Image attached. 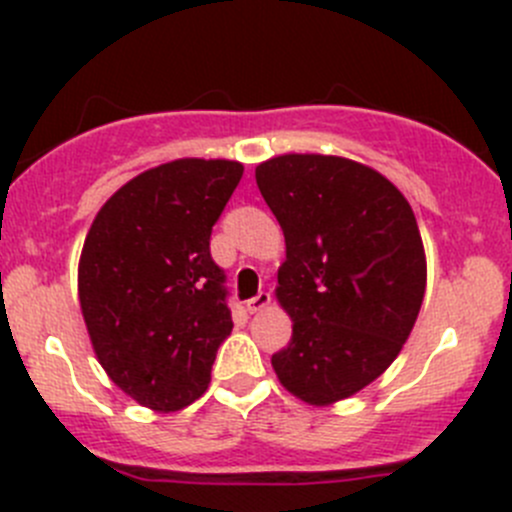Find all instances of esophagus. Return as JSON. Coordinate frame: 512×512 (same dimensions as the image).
<instances>
[{"instance_id": "obj_1", "label": "esophagus", "mask_w": 512, "mask_h": 512, "mask_svg": "<svg viewBox=\"0 0 512 512\" xmlns=\"http://www.w3.org/2000/svg\"><path fill=\"white\" fill-rule=\"evenodd\" d=\"M270 304H272V294L270 292H260V294H257V297L247 299L245 309L250 314H257V312H262V309H265V307H270Z\"/></svg>"}]
</instances>
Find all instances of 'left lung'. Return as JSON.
Here are the masks:
<instances>
[{
    "mask_svg": "<svg viewBox=\"0 0 512 512\" xmlns=\"http://www.w3.org/2000/svg\"><path fill=\"white\" fill-rule=\"evenodd\" d=\"M285 232L275 297L292 319L272 369L309 406L379 379L414 329L426 252L409 200L379 170L342 156L285 153L255 168Z\"/></svg>",
    "mask_w": 512,
    "mask_h": 512,
    "instance_id": "obj_1",
    "label": "left lung"
}]
</instances>
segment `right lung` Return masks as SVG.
Returning a JSON list of instances; mask_svg holds the SVG:
<instances>
[{
  "label": "right lung",
  "mask_w": 512,
  "mask_h": 512,
  "mask_svg": "<svg viewBox=\"0 0 512 512\" xmlns=\"http://www.w3.org/2000/svg\"><path fill=\"white\" fill-rule=\"evenodd\" d=\"M242 163L178 158L143 170L98 210L79 260V302L108 379L158 414L193 404L230 337L210 232Z\"/></svg>",
  "instance_id": "add662e5"
}]
</instances>
